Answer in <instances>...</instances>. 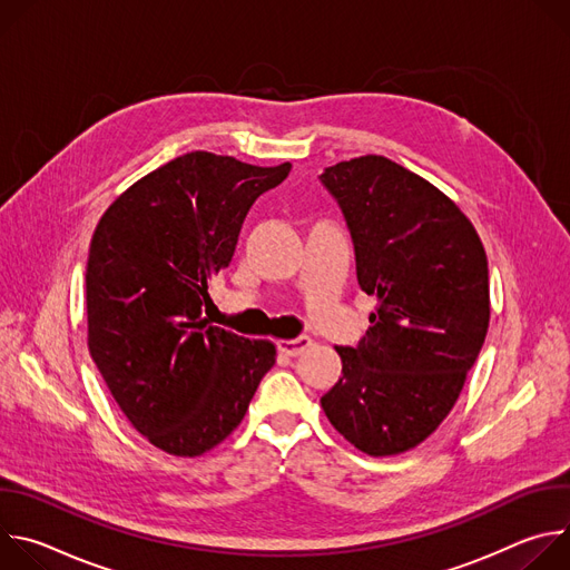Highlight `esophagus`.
I'll list each match as a JSON object with an SVG mask.
<instances>
[{"instance_id": "34e87169", "label": "esophagus", "mask_w": 570, "mask_h": 570, "mask_svg": "<svg viewBox=\"0 0 570 570\" xmlns=\"http://www.w3.org/2000/svg\"><path fill=\"white\" fill-rule=\"evenodd\" d=\"M306 347H311V338H306V336H299V338H293V341H279V343H277V350H279L282 354H286V356H299V354H304Z\"/></svg>"}]
</instances>
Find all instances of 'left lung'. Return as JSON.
Segmentation results:
<instances>
[{
  "mask_svg": "<svg viewBox=\"0 0 570 570\" xmlns=\"http://www.w3.org/2000/svg\"><path fill=\"white\" fill-rule=\"evenodd\" d=\"M338 203L372 327L336 347L343 376L320 399L367 455L424 442L451 413L490 327V271L469 218L440 189L383 155L317 176Z\"/></svg>",
  "mask_w": 570,
  "mask_h": 570,
  "instance_id": "left-lung-1",
  "label": "left lung"
}]
</instances>
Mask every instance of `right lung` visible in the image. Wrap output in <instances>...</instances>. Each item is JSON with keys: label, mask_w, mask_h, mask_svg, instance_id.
Masks as SVG:
<instances>
[{"label": "right lung", "mask_w": 570, "mask_h": 570, "mask_svg": "<svg viewBox=\"0 0 570 570\" xmlns=\"http://www.w3.org/2000/svg\"><path fill=\"white\" fill-rule=\"evenodd\" d=\"M291 165L194 150L137 180L101 216L88 257V347L128 422L157 449L196 458L246 415L275 345L200 317L243 220Z\"/></svg>", "instance_id": "add662e5"}]
</instances>
